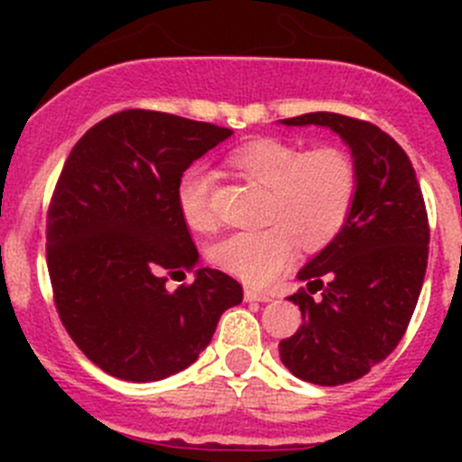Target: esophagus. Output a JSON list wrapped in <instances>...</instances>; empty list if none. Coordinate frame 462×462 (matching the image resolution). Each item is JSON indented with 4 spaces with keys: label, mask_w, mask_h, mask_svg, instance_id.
Segmentation results:
<instances>
[{
    "label": "esophagus",
    "mask_w": 462,
    "mask_h": 462,
    "mask_svg": "<svg viewBox=\"0 0 462 462\" xmlns=\"http://www.w3.org/2000/svg\"><path fill=\"white\" fill-rule=\"evenodd\" d=\"M245 298L247 300H261V303H268V300H273V293L268 291H256V289H245Z\"/></svg>",
    "instance_id": "1"
}]
</instances>
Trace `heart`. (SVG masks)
I'll return each mask as SVG.
<instances>
[{
  "mask_svg": "<svg viewBox=\"0 0 462 462\" xmlns=\"http://www.w3.org/2000/svg\"><path fill=\"white\" fill-rule=\"evenodd\" d=\"M228 166L266 189L259 231H240L212 247V261L250 284H266L291 261L296 245L317 252L342 231L358 191L354 159L337 148L305 150L280 138L245 143L228 154ZM178 208L194 231H215L212 175L203 166L185 171Z\"/></svg>",
  "mask_w": 462,
  "mask_h": 462,
  "instance_id": "1",
  "label": "heart"
}]
</instances>
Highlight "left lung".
Masks as SVG:
<instances>
[{
  "label": "left lung",
  "mask_w": 462,
  "mask_h": 462,
  "mask_svg": "<svg viewBox=\"0 0 462 462\" xmlns=\"http://www.w3.org/2000/svg\"><path fill=\"white\" fill-rule=\"evenodd\" d=\"M282 125L328 126L352 148L358 171L352 215L298 273L308 289L289 296L303 324L280 342L289 373L340 386L368 374L405 336L428 266L426 201L405 150L373 122L305 113Z\"/></svg>",
  "instance_id": "obj_1"
}]
</instances>
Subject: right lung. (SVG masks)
Returning a JSON list of instances; mask_svg holds the SVG:
<instances>
[{
    "instance_id": "obj_1",
    "label": "right lung",
    "mask_w": 462,
    "mask_h": 462,
    "mask_svg": "<svg viewBox=\"0 0 462 462\" xmlns=\"http://www.w3.org/2000/svg\"><path fill=\"white\" fill-rule=\"evenodd\" d=\"M231 129L129 108L83 134L57 178L46 217V259L60 321L80 352L126 382L180 373L212 340L243 287L199 252L178 208L191 162Z\"/></svg>"
}]
</instances>
